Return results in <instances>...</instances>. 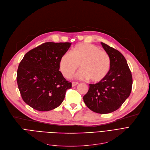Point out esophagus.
Segmentation results:
<instances>
[{
	"mask_svg": "<svg viewBox=\"0 0 150 150\" xmlns=\"http://www.w3.org/2000/svg\"><path fill=\"white\" fill-rule=\"evenodd\" d=\"M78 84V82H72V87H74V86H76Z\"/></svg>",
	"mask_w": 150,
	"mask_h": 150,
	"instance_id": "obj_1",
	"label": "esophagus"
}]
</instances>
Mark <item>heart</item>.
Returning a JSON list of instances; mask_svg holds the SVG:
<instances>
[{
    "mask_svg": "<svg viewBox=\"0 0 150 150\" xmlns=\"http://www.w3.org/2000/svg\"><path fill=\"white\" fill-rule=\"evenodd\" d=\"M81 69L76 77L80 80H89L98 83L104 80L111 67V59L107 52L100 50L94 44L80 43L61 57L59 69L62 75L69 78L79 68Z\"/></svg>",
    "mask_w": 150,
    "mask_h": 150,
    "instance_id": "1",
    "label": "heart"
}]
</instances>
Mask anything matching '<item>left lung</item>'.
I'll return each mask as SVG.
<instances>
[{
	"mask_svg": "<svg viewBox=\"0 0 150 150\" xmlns=\"http://www.w3.org/2000/svg\"><path fill=\"white\" fill-rule=\"evenodd\" d=\"M111 59V67L104 80L90 84L83 97L86 105L98 114H108L119 109L131 93L132 78L127 61L117 50L101 42Z\"/></svg>",
	"mask_w": 150,
	"mask_h": 150,
	"instance_id": "8db88e82",
	"label": "left lung"
}]
</instances>
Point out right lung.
Listing matches in <instances>:
<instances>
[{"label": "right lung", "instance_id": "right-lung-1", "mask_svg": "<svg viewBox=\"0 0 150 150\" xmlns=\"http://www.w3.org/2000/svg\"><path fill=\"white\" fill-rule=\"evenodd\" d=\"M70 45L45 42L24 55L18 69L17 83L23 100L30 107L49 111L62 103L72 83L59 70V61Z\"/></svg>", "mask_w": 150, "mask_h": 150}]
</instances>
